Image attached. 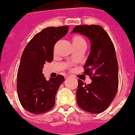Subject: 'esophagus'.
I'll return each mask as SVG.
<instances>
[{"instance_id":"esophagus-1","label":"esophagus","mask_w":135,"mask_h":135,"mask_svg":"<svg viewBox=\"0 0 135 135\" xmlns=\"http://www.w3.org/2000/svg\"><path fill=\"white\" fill-rule=\"evenodd\" d=\"M69 76H66V77H65V78L68 79V78H69Z\"/></svg>"}]
</instances>
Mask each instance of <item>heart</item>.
Here are the masks:
<instances>
[{
    "label": "heart",
    "mask_w": 135,
    "mask_h": 135,
    "mask_svg": "<svg viewBox=\"0 0 135 135\" xmlns=\"http://www.w3.org/2000/svg\"><path fill=\"white\" fill-rule=\"evenodd\" d=\"M72 43L75 48L82 46H86L85 40L81 36L78 35H75L72 37Z\"/></svg>",
    "instance_id": "heart-1"
}]
</instances>
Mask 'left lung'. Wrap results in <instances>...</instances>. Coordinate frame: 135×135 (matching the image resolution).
I'll return each mask as SVG.
<instances>
[{
    "label": "left lung",
    "mask_w": 135,
    "mask_h": 135,
    "mask_svg": "<svg viewBox=\"0 0 135 135\" xmlns=\"http://www.w3.org/2000/svg\"><path fill=\"white\" fill-rule=\"evenodd\" d=\"M72 33H78L90 40L91 46L84 65L85 74L91 83L78 80L76 98L78 106L84 111L99 113L109 107L118 89V64L114 46L107 32L100 25H77Z\"/></svg>",
    "instance_id": "1"
}]
</instances>
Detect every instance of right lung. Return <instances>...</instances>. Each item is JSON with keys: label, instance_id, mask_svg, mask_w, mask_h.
Returning <instances> with one entry per match:
<instances>
[{"label": "right lung", "instance_id": "right-lung-1", "mask_svg": "<svg viewBox=\"0 0 135 135\" xmlns=\"http://www.w3.org/2000/svg\"><path fill=\"white\" fill-rule=\"evenodd\" d=\"M69 26L45 28L25 46L17 75V92L21 104L33 114L47 112L55 104V96L64 81L62 75L47 81L42 74L44 64L53 60L54 45L66 35Z\"/></svg>", "mask_w": 135, "mask_h": 135}]
</instances>
